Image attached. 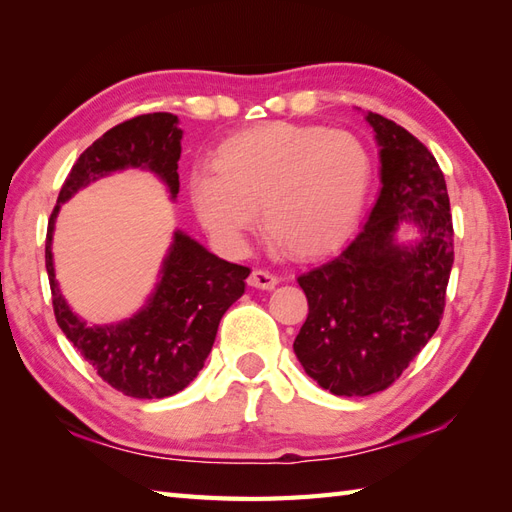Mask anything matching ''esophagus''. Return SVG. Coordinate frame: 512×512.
Wrapping results in <instances>:
<instances>
[{"label":"esophagus","mask_w":512,"mask_h":512,"mask_svg":"<svg viewBox=\"0 0 512 512\" xmlns=\"http://www.w3.org/2000/svg\"><path fill=\"white\" fill-rule=\"evenodd\" d=\"M279 284V277L268 273V270H253L248 277V286L250 288H259V290H273Z\"/></svg>","instance_id":"esophagus-1"}]
</instances>
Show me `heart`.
<instances>
[{"mask_svg": "<svg viewBox=\"0 0 512 512\" xmlns=\"http://www.w3.org/2000/svg\"><path fill=\"white\" fill-rule=\"evenodd\" d=\"M372 178L374 160L361 138L273 121L226 136L213 167L195 169L187 191L204 231L224 250H242L262 211L277 246L319 257L354 231Z\"/></svg>", "mask_w": 512, "mask_h": 512, "instance_id": "heart-1", "label": "heart"}]
</instances>
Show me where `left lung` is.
Wrapping results in <instances>:
<instances>
[{
  "mask_svg": "<svg viewBox=\"0 0 512 512\" xmlns=\"http://www.w3.org/2000/svg\"><path fill=\"white\" fill-rule=\"evenodd\" d=\"M380 147V193L365 226L339 255L297 281L308 319L295 354L334 396L387 389L436 334L453 266V220L444 173L416 136L367 112ZM411 223L419 237L400 243Z\"/></svg>",
  "mask_w": 512,
  "mask_h": 512,
  "instance_id": "8db88e82",
  "label": "left lung"
}]
</instances>
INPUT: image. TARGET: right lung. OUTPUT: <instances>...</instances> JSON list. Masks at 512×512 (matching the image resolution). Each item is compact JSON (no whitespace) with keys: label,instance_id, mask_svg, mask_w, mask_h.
<instances>
[{"label":"right lung","instance_id":"add662e5","mask_svg":"<svg viewBox=\"0 0 512 512\" xmlns=\"http://www.w3.org/2000/svg\"><path fill=\"white\" fill-rule=\"evenodd\" d=\"M178 123V116L169 112L143 114L94 140L65 178L46 235V270L59 328L107 385L145 400L178 394L198 376L220 319L244 295L250 268L224 262L187 233L173 231L158 284L145 306L125 321L90 325L61 295L52 262V235L61 204L116 171H151L176 200L182 151Z\"/></svg>","mask_w":512,"mask_h":512}]
</instances>
